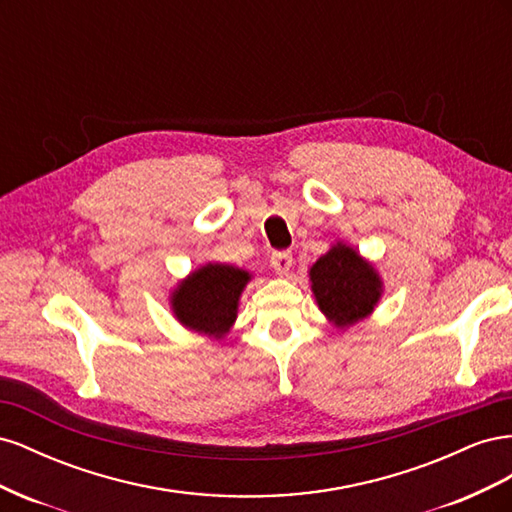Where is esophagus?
<instances>
[{
  "instance_id": "1",
  "label": "esophagus",
  "mask_w": 512,
  "mask_h": 512,
  "mask_svg": "<svg viewBox=\"0 0 512 512\" xmlns=\"http://www.w3.org/2000/svg\"><path fill=\"white\" fill-rule=\"evenodd\" d=\"M271 267L277 275H288L292 269V254L290 252H275L271 256Z\"/></svg>"
}]
</instances>
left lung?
Here are the masks:
<instances>
[{"label":"left lung","instance_id":"obj_1","mask_svg":"<svg viewBox=\"0 0 512 512\" xmlns=\"http://www.w3.org/2000/svg\"><path fill=\"white\" fill-rule=\"evenodd\" d=\"M309 282L320 312L337 329L365 320L382 297V277L354 247L337 241L309 269Z\"/></svg>","mask_w":512,"mask_h":512}]
</instances>
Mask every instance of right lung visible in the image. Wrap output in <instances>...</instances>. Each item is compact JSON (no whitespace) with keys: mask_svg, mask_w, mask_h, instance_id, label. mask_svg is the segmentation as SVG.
I'll use <instances>...</instances> for the list:
<instances>
[{"mask_svg":"<svg viewBox=\"0 0 512 512\" xmlns=\"http://www.w3.org/2000/svg\"><path fill=\"white\" fill-rule=\"evenodd\" d=\"M250 280V271L207 262L170 292V309L188 331L222 339L237 320L241 292Z\"/></svg>","mask_w":512,"mask_h":512,"instance_id":"right-lung-1","label":"right lung"}]
</instances>
